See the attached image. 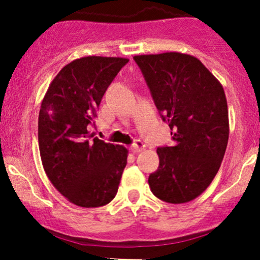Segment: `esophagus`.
<instances>
[{
    "label": "esophagus",
    "instance_id": "34e87169",
    "mask_svg": "<svg viewBox=\"0 0 260 260\" xmlns=\"http://www.w3.org/2000/svg\"><path fill=\"white\" fill-rule=\"evenodd\" d=\"M145 147H146V145L143 141L136 140L135 143L131 146V150H132V152H140V151H142Z\"/></svg>",
    "mask_w": 260,
    "mask_h": 260
}]
</instances>
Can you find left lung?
I'll use <instances>...</instances> for the list:
<instances>
[{"label":"left lung","mask_w":260,"mask_h":260,"mask_svg":"<svg viewBox=\"0 0 260 260\" xmlns=\"http://www.w3.org/2000/svg\"><path fill=\"white\" fill-rule=\"evenodd\" d=\"M133 58L174 141L171 147L157 148L160 164L148 176V185L164 202H190L212 183L228 147L223 87L190 54L166 52Z\"/></svg>","instance_id":"8db88e82"}]
</instances>
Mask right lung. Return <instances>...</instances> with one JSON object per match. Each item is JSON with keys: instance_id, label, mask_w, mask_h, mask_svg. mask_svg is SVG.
Returning <instances> with one entry per match:
<instances>
[{"instance_id": "1", "label": "right lung", "mask_w": 260, "mask_h": 260, "mask_svg": "<svg viewBox=\"0 0 260 260\" xmlns=\"http://www.w3.org/2000/svg\"><path fill=\"white\" fill-rule=\"evenodd\" d=\"M129 59L89 55L63 67L40 105L38 141L43 168L54 188L85 208L108 205L118 191L128 150L89 129L108 86Z\"/></svg>"}]
</instances>
